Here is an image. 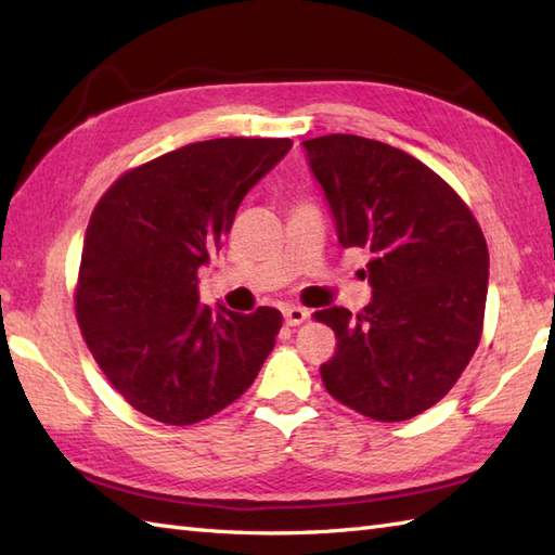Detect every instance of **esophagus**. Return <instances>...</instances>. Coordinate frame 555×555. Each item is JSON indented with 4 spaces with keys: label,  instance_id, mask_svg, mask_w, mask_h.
Returning a JSON list of instances; mask_svg holds the SVG:
<instances>
[{
    "label": "esophagus",
    "instance_id": "34e87169",
    "mask_svg": "<svg viewBox=\"0 0 555 555\" xmlns=\"http://www.w3.org/2000/svg\"><path fill=\"white\" fill-rule=\"evenodd\" d=\"M308 317H310V312L302 310V308H296V305H291V308L284 310V322L288 326H298V324H302L305 320H308Z\"/></svg>",
    "mask_w": 555,
    "mask_h": 555
}]
</instances>
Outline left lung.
<instances>
[{
  "label": "left lung",
  "instance_id": "8db88e82",
  "mask_svg": "<svg viewBox=\"0 0 555 555\" xmlns=\"http://www.w3.org/2000/svg\"><path fill=\"white\" fill-rule=\"evenodd\" d=\"M338 243L372 255L362 312H314L334 328L326 391L364 417L403 422L451 391L485 322L489 250L473 211L427 164L379 140L332 133L302 143Z\"/></svg>",
  "mask_w": 555,
  "mask_h": 555
}]
</instances>
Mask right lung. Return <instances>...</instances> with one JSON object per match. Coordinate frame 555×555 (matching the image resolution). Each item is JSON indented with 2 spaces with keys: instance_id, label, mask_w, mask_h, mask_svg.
Wrapping results in <instances>:
<instances>
[{
  "instance_id": "add662e5",
  "label": "right lung",
  "mask_w": 555,
  "mask_h": 555,
  "mask_svg": "<svg viewBox=\"0 0 555 555\" xmlns=\"http://www.w3.org/2000/svg\"><path fill=\"white\" fill-rule=\"evenodd\" d=\"M288 138H217L131 169L102 195L82 241L76 317L104 376L143 415L185 427L241 398L276 344L281 312L199 302L247 191Z\"/></svg>"
}]
</instances>
